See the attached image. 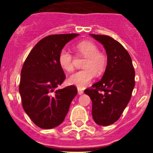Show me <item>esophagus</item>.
<instances>
[{
  "instance_id": "34e87169",
  "label": "esophagus",
  "mask_w": 153,
  "mask_h": 153,
  "mask_svg": "<svg viewBox=\"0 0 153 153\" xmlns=\"http://www.w3.org/2000/svg\"><path fill=\"white\" fill-rule=\"evenodd\" d=\"M77 90H78V94H79V95H81V94H83V90H82V89L77 88Z\"/></svg>"
}]
</instances>
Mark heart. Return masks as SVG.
Masks as SVG:
<instances>
[{
    "label": "heart",
    "mask_w": 153,
    "mask_h": 153,
    "mask_svg": "<svg viewBox=\"0 0 153 153\" xmlns=\"http://www.w3.org/2000/svg\"><path fill=\"white\" fill-rule=\"evenodd\" d=\"M76 54L85 57L83 63L84 69L75 73L69 77L68 82L79 88L89 84L96 75L103 74L107 67V55L104 51H100L97 44L91 40H82L74 46ZM60 67L67 72H72L74 69V56L67 50L60 51L58 56Z\"/></svg>",
    "instance_id": "heart-1"
}]
</instances>
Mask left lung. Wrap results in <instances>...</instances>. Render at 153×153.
Listing matches in <instances>:
<instances>
[{
  "instance_id": "1",
  "label": "left lung",
  "mask_w": 153,
  "mask_h": 153,
  "mask_svg": "<svg viewBox=\"0 0 153 153\" xmlns=\"http://www.w3.org/2000/svg\"><path fill=\"white\" fill-rule=\"evenodd\" d=\"M105 47L108 63L102 79L84 90L92 100V115L98 125L109 126L120 119L135 86L130 55L122 44L106 35L90 34Z\"/></svg>"
}]
</instances>
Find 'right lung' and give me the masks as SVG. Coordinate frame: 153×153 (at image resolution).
Returning a JSON list of instances; mask_svg holds the SVG:
<instances>
[{"mask_svg":"<svg viewBox=\"0 0 153 153\" xmlns=\"http://www.w3.org/2000/svg\"><path fill=\"white\" fill-rule=\"evenodd\" d=\"M78 33L46 36L34 46L21 70L19 92L24 111L35 125L51 129L62 123L77 93L74 85L54 91L66 75L58 62L63 47Z\"/></svg>","mask_w":153,"mask_h":153,"instance_id":"obj_1","label":"right lung"}]
</instances>
